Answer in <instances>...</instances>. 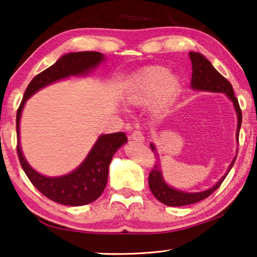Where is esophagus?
Wrapping results in <instances>:
<instances>
[{
  "label": "esophagus",
  "mask_w": 257,
  "mask_h": 257,
  "mask_svg": "<svg viewBox=\"0 0 257 257\" xmlns=\"http://www.w3.org/2000/svg\"><path fill=\"white\" fill-rule=\"evenodd\" d=\"M130 139L135 140V141H139V143H143L145 138H144L143 132H141L140 130H136V131H133L131 133V136H130Z\"/></svg>",
  "instance_id": "1"
}]
</instances>
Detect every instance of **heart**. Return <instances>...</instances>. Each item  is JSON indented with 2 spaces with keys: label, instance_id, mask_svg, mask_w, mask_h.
Segmentation results:
<instances>
[{
  "label": "heart",
  "instance_id": "obj_1",
  "mask_svg": "<svg viewBox=\"0 0 257 257\" xmlns=\"http://www.w3.org/2000/svg\"><path fill=\"white\" fill-rule=\"evenodd\" d=\"M180 88V79L169 74L168 68L150 66L133 76L126 97L130 103L141 104L150 102L158 96V105L162 109L173 101Z\"/></svg>",
  "mask_w": 257,
  "mask_h": 257
}]
</instances>
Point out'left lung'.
Segmentation results:
<instances>
[{"instance_id":"8db88e82","label":"left lung","mask_w":257,"mask_h":257,"mask_svg":"<svg viewBox=\"0 0 257 257\" xmlns=\"http://www.w3.org/2000/svg\"><path fill=\"white\" fill-rule=\"evenodd\" d=\"M189 58H190L191 65H192L191 87L193 89H198V90L225 92V94L230 98V101L233 102L234 107H235L236 113H237L236 140L239 141L240 127H241V122H242V112H241L239 101H237L235 95H234L232 84H230L229 81L227 79H225V77L222 76L213 66H212L211 62L207 60L206 58H204L202 54L195 53V52H190V53H189ZM151 148L156 159L158 158V154H156L155 152V147L153 145H151ZM235 159H234L233 162L230 163L228 170L232 169L234 162H235ZM226 176H227V174H226L225 176H222L221 180L219 181L214 187H212L206 191L195 192V193L178 191L168 187V185L165 183V181H163L162 178V174H161V166H160L159 163V159H156L155 165L151 170L150 176H148V185H150L151 191L154 195L155 198L160 200L161 203L166 204V205L168 206H184V205H189V204L200 202V200L207 198V197L212 195V193L220 187L222 181L225 180Z\"/></svg>"}]
</instances>
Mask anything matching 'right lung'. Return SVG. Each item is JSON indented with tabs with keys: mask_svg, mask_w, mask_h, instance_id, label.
Masks as SVG:
<instances>
[{
	"mask_svg": "<svg viewBox=\"0 0 257 257\" xmlns=\"http://www.w3.org/2000/svg\"><path fill=\"white\" fill-rule=\"evenodd\" d=\"M102 60L103 55L99 52H75L64 55L53 66L48 67L44 72L33 77L17 110V155L22 168L37 190H39L48 199L62 205H85L94 202L102 195L107 182L111 159L118 148L127 141V138L124 132L101 136L87 159L76 170L66 176L46 177L33 170L22 154L20 146V118L22 109L25 101L40 88L70 75L87 74Z\"/></svg>",
	"mask_w": 257,
	"mask_h": 257,
	"instance_id": "1",
	"label": "right lung"
}]
</instances>
